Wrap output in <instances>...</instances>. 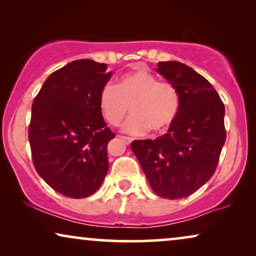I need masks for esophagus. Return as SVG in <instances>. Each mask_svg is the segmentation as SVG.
Instances as JSON below:
<instances>
[{"mask_svg":"<svg viewBox=\"0 0 256 256\" xmlns=\"http://www.w3.org/2000/svg\"><path fill=\"white\" fill-rule=\"evenodd\" d=\"M120 138L126 143V144H130L132 141V140L130 138H128V136H120Z\"/></svg>","mask_w":256,"mask_h":256,"instance_id":"34e87169","label":"esophagus"}]
</instances>
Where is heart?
Returning a JSON list of instances; mask_svg holds the SVG:
<instances>
[{
	"label": "heart",
	"mask_w": 256,
	"mask_h": 256,
	"mask_svg": "<svg viewBox=\"0 0 256 256\" xmlns=\"http://www.w3.org/2000/svg\"><path fill=\"white\" fill-rule=\"evenodd\" d=\"M132 115L124 129L132 135L164 132L174 121L180 99L172 84L158 82L148 71L124 74L115 86L106 85L99 96V106L106 121L118 126L128 113Z\"/></svg>",
	"instance_id": "b5f03b06"
}]
</instances>
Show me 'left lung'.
<instances>
[{
	"label": "left lung",
	"mask_w": 256,
	"mask_h": 256,
	"mask_svg": "<svg viewBox=\"0 0 256 256\" xmlns=\"http://www.w3.org/2000/svg\"><path fill=\"white\" fill-rule=\"evenodd\" d=\"M156 71L176 87L180 110L166 134L132 141L130 148L157 196L185 198L214 174L226 140L225 107L214 87L190 66L160 62Z\"/></svg>",
	"instance_id": "obj_1"
}]
</instances>
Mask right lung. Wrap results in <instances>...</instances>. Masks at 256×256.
<instances>
[{
  "label": "right lung",
  "mask_w": 256,
  "mask_h": 256,
  "mask_svg": "<svg viewBox=\"0 0 256 256\" xmlns=\"http://www.w3.org/2000/svg\"><path fill=\"white\" fill-rule=\"evenodd\" d=\"M113 72L79 59L51 73L31 108L29 142L38 174L59 194L86 198L108 172L107 144L115 134L99 106Z\"/></svg>",
  "instance_id": "1"
}]
</instances>
